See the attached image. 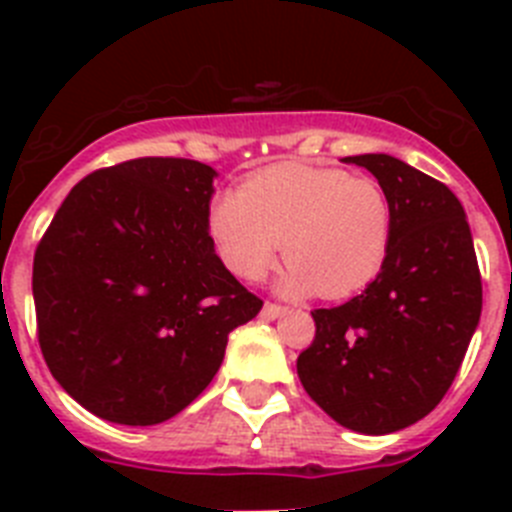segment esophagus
<instances>
[{
  "instance_id": "esophagus-1",
  "label": "esophagus",
  "mask_w": 512,
  "mask_h": 512,
  "mask_svg": "<svg viewBox=\"0 0 512 512\" xmlns=\"http://www.w3.org/2000/svg\"><path fill=\"white\" fill-rule=\"evenodd\" d=\"M284 307L282 305H274V302H266L264 307H261V318H266V320H277L279 315H284Z\"/></svg>"
}]
</instances>
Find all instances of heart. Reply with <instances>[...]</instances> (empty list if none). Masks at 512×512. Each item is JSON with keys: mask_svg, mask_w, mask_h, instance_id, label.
Returning <instances> with one entry per match:
<instances>
[{"mask_svg": "<svg viewBox=\"0 0 512 512\" xmlns=\"http://www.w3.org/2000/svg\"><path fill=\"white\" fill-rule=\"evenodd\" d=\"M217 256L246 282L289 261L279 292L341 300L372 284L392 243V207L374 179L341 169L282 164L256 171L238 194H217L207 210Z\"/></svg>", "mask_w": 512, "mask_h": 512, "instance_id": "heart-1", "label": "heart"}]
</instances>
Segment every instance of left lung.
<instances>
[{
    "label": "left lung",
    "mask_w": 512,
    "mask_h": 512,
    "mask_svg": "<svg viewBox=\"0 0 512 512\" xmlns=\"http://www.w3.org/2000/svg\"><path fill=\"white\" fill-rule=\"evenodd\" d=\"M377 176L392 207L387 261L346 305L315 310L297 359L307 395L366 436L418 423L449 392L482 312L467 212L446 184L387 153L346 156Z\"/></svg>",
    "instance_id": "left-lung-1"
}]
</instances>
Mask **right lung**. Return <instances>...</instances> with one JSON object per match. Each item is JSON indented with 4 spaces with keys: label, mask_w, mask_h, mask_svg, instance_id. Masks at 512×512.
Here are the masks:
<instances>
[{
    "label": "right lung",
    "mask_w": 512,
    "mask_h": 512,
    "mask_svg": "<svg viewBox=\"0 0 512 512\" xmlns=\"http://www.w3.org/2000/svg\"><path fill=\"white\" fill-rule=\"evenodd\" d=\"M217 171L133 158L84 176L33 261L43 359L81 408L156 425L202 395L228 333L264 302L225 269L207 233Z\"/></svg>",
    "instance_id": "add662e5"
}]
</instances>
